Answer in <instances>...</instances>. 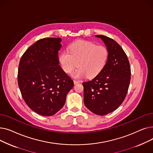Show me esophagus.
Here are the masks:
<instances>
[{"label":"esophagus","mask_w":153,"mask_h":153,"mask_svg":"<svg viewBox=\"0 0 153 153\" xmlns=\"http://www.w3.org/2000/svg\"><path fill=\"white\" fill-rule=\"evenodd\" d=\"M79 82H80V81H79V80H74V84H77Z\"/></svg>","instance_id":"esophagus-1"}]
</instances>
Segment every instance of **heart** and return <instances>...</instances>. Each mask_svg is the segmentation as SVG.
I'll list each match as a JSON object with an SVG mask.
<instances>
[{"label":"heart","instance_id":"obj_1","mask_svg":"<svg viewBox=\"0 0 153 153\" xmlns=\"http://www.w3.org/2000/svg\"><path fill=\"white\" fill-rule=\"evenodd\" d=\"M109 52L107 48L97 45L89 41L77 40L69 47V51L62 52L59 57L62 70L70 73L77 62L78 68L72 76L81 78L86 74L89 77L97 76L107 62Z\"/></svg>","mask_w":153,"mask_h":153}]
</instances>
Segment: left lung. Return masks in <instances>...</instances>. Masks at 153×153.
I'll use <instances>...</instances> for the list:
<instances>
[{"label":"left lung","instance_id":"8db88e82","mask_svg":"<svg viewBox=\"0 0 153 153\" xmlns=\"http://www.w3.org/2000/svg\"><path fill=\"white\" fill-rule=\"evenodd\" d=\"M105 43L109 52L105 67L91 81L84 82V102L94 114L107 115L123 102L129 88L131 68L123 48L115 40L95 35Z\"/></svg>","mask_w":153,"mask_h":153}]
</instances>
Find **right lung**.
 <instances>
[{"mask_svg":"<svg viewBox=\"0 0 153 153\" xmlns=\"http://www.w3.org/2000/svg\"><path fill=\"white\" fill-rule=\"evenodd\" d=\"M60 38H45L31 45L20 58L18 84L27 105L51 116L62 108L73 81L59 65Z\"/></svg>","mask_w":153,"mask_h":153,"instance_id":"obj_1","label":"right lung"}]
</instances>
